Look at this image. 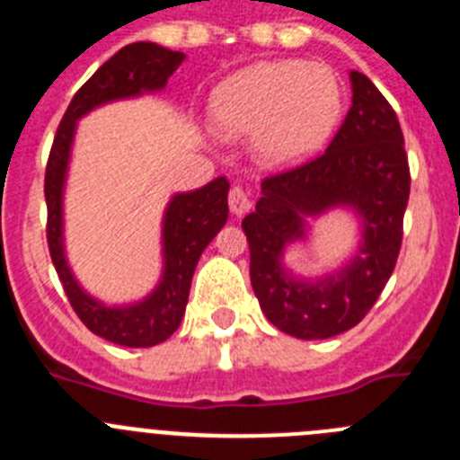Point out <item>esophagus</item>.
Returning a JSON list of instances; mask_svg holds the SVG:
<instances>
[{
  "label": "esophagus",
  "instance_id": "34e87169",
  "mask_svg": "<svg viewBox=\"0 0 460 460\" xmlns=\"http://www.w3.org/2000/svg\"><path fill=\"white\" fill-rule=\"evenodd\" d=\"M227 205H230V212H233L234 217H242V214H246L248 209H251V198H248L246 189L243 187L230 189V193H227Z\"/></svg>",
  "mask_w": 460,
  "mask_h": 460
}]
</instances>
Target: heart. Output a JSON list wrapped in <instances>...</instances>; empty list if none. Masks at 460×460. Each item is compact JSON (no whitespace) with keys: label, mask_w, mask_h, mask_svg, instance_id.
I'll use <instances>...</instances> for the list:
<instances>
[{"label":"heart","mask_w":460,"mask_h":460,"mask_svg":"<svg viewBox=\"0 0 460 460\" xmlns=\"http://www.w3.org/2000/svg\"><path fill=\"white\" fill-rule=\"evenodd\" d=\"M344 109V88L328 66L269 61L218 84L212 123L226 134H251L252 150L271 166L301 162L328 141Z\"/></svg>","instance_id":"b5f03b06"}]
</instances>
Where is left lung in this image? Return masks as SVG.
<instances>
[{
  "label": "left lung",
  "mask_w": 460,
  "mask_h": 460,
  "mask_svg": "<svg viewBox=\"0 0 460 460\" xmlns=\"http://www.w3.org/2000/svg\"><path fill=\"white\" fill-rule=\"evenodd\" d=\"M351 109L326 150L267 175L255 212L242 221L251 285L262 313L301 340H326L362 322L393 276L402 248L411 171L397 113L358 70H351ZM340 204L361 217V251L332 277L298 281L281 269V248L305 236L303 216Z\"/></svg>",
  "instance_id": "8db88e82"
}]
</instances>
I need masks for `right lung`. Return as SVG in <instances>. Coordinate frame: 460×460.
I'll return each mask as SVG.
<instances>
[{
  "label": "right lung",
  "instance_id": "obj_1",
  "mask_svg": "<svg viewBox=\"0 0 460 460\" xmlns=\"http://www.w3.org/2000/svg\"><path fill=\"white\" fill-rule=\"evenodd\" d=\"M182 61V52H172L155 43H132L118 49L67 104L45 168L48 246L58 280L84 326L120 347H155L178 331L198 260L227 221L230 184L226 178H217L196 191L172 196L164 217L162 282L137 305L107 307L79 288L63 255V182L70 146L77 120L84 113L111 100L159 91Z\"/></svg>",
  "mask_w": 460,
  "mask_h": 460
}]
</instances>
